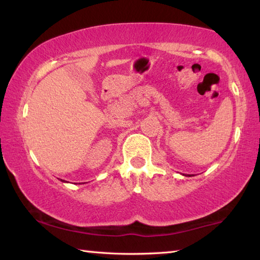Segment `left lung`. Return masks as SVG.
<instances>
[{
	"label": "left lung",
	"instance_id": "obj_1",
	"mask_svg": "<svg viewBox=\"0 0 260 260\" xmlns=\"http://www.w3.org/2000/svg\"><path fill=\"white\" fill-rule=\"evenodd\" d=\"M188 177H190V175H188Z\"/></svg>",
	"mask_w": 260,
	"mask_h": 260
}]
</instances>
